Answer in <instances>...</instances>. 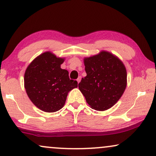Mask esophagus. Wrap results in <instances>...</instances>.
<instances>
[{
  "instance_id": "obj_1",
  "label": "esophagus",
  "mask_w": 156,
  "mask_h": 156,
  "mask_svg": "<svg viewBox=\"0 0 156 156\" xmlns=\"http://www.w3.org/2000/svg\"><path fill=\"white\" fill-rule=\"evenodd\" d=\"M81 80H82V76H79V77L77 78V80H76V81H77V82H78V83H80V81H81Z\"/></svg>"
}]
</instances>
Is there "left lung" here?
Wrapping results in <instances>:
<instances>
[{
  "label": "left lung",
  "instance_id": "8db88e82",
  "mask_svg": "<svg viewBox=\"0 0 156 156\" xmlns=\"http://www.w3.org/2000/svg\"><path fill=\"white\" fill-rule=\"evenodd\" d=\"M87 76L79 89L87 104L97 111L112 107L124 92L127 84L126 69L122 62L112 53L99 54L84 59Z\"/></svg>",
  "mask_w": 156,
  "mask_h": 156
}]
</instances>
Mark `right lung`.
Instances as JSON below:
<instances>
[{
  "mask_svg": "<svg viewBox=\"0 0 156 156\" xmlns=\"http://www.w3.org/2000/svg\"><path fill=\"white\" fill-rule=\"evenodd\" d=\"M65 59L45 52L36 57L25 72L24 84L31 101L40 110L55 112L65 105L68 92L77 87L61 65Z\"/></svg>",
  "mask_w": 156,
  "mask_h": 156,
  "instance_id": "add662e5",
  "label": "right lung"
}]
</instances>
